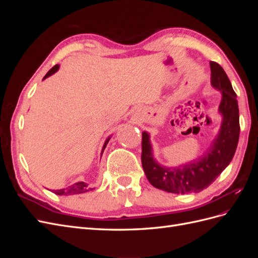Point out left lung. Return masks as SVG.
Segmentation results:
<instances>
[{
    "label": "left lung",
    "mask_w": 258,
    "mask_h": 258,
    "mask_svg": "<svg viewBox=\"0 0 258 258\" xmlns=\"http://www.w3.org/2000/svg\"><path fill=\"white\" fill-rule=\"evenodd\" d=\"M211 85L221 92L218 113L221 128L208 150L200 157L176 167H166L154 157L151 136L142 132V166L150 183L156 188L173 194L199 192L212 184L232 160L240 135L237 95L224 69L210 62Z\"/></svg>",
    "instance_id": "8db88e82"
}]
</instances>
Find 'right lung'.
Returning a JSON list of instances; mask_svg holds the SVG:
<instances>
[{
  "label": "right lung",
  "instance_id": "1",
  "mask_svg": "<svg viewBox=\"0 0 258 258\" xmlns=\"http://www.w3.org/2000/svg\"><path fill=\"white\" fill-rule=\"evenodd\" d=\"M59 67H60V66L57 64V66H54L53 68H51V69L49 70V71L47 72V74H46V75L44 76L43 80H46V79H47V77H49V76H51L52 74L56 73V72L58 71V70H59ZM110 139H111V137H108V138L105 140L104 145H103V147H102V152H101V156H102L104 148L106 147L108 141H110ZM92 189H93V188H90L89 185H88L87 183H85V182H77V183H74L73 185H70L69 187H67V188L57 189V190H51V191L54 192L56 195H60V196H69V195L83 194V192L89 191V190H92Z\"/></svg>",
  "mask_w": 258,
  "mask_h": 258
}]
</instances>
